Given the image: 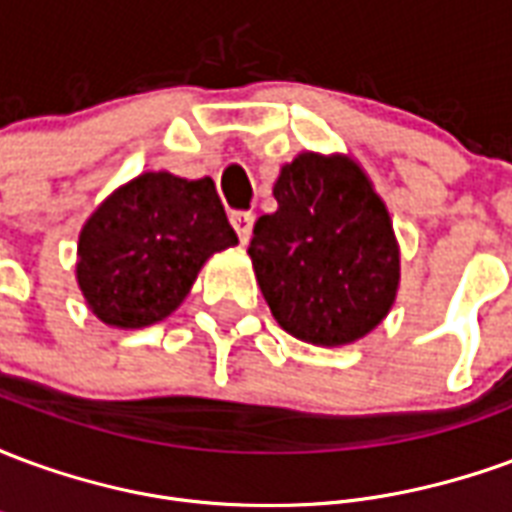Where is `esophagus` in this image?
<instances>
[{"label": "esophagus", "mask_w": 512, "mask_h": 512, "mask_svg": "<svg viewBox=\"0 0 512 512\" xmlns=\"http://www.w3.org/2000/svg\"><path fill=\"white\" fill-rule=\"evenodd\" d=\"M230 222H233L235 233L241 238V244H246L249 238H252V227H255V213L249 211H235L230 216Z\"/></svg>", "instance_id": "obj_1"}]
</instances>
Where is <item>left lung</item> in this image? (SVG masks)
Listing matches in <instances>:
<instances>
[{
  "label": "left lung",
  "instance_id": "1",
  "mask_svg": "<svg viewBox=\"0 0 512 512\" xmlns=\"http://www.w3.org/2000/svg\"><path fill=\"white\" fill-rule=\"evenodd\" d=\"M274 197L249 241L274 321L323 348L367 337L400 288V246L373 180L351 156L304 150L282 164Z\"/></svg>",
  "mask_w": 512,
  "mask_h": 512
}]
</instances>
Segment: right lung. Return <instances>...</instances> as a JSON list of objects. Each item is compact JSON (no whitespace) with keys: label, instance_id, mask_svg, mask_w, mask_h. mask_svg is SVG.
<instances>
[{"label":"right lung","instance_id":"obj_1","mask_svg":"<svg viewBox=\"0 0 512 512\" xmlns=\"http://www.w3.org/2000/svg\"><path fill=\"white\" fill-rule=\"evenodd\" d=\"M235 244L211 178L142 172L84 222L76 282L98 321L145 329L178 310L208 257Z\"/></svg>","mask_w":512,"mask_h":512}]
</instances>
